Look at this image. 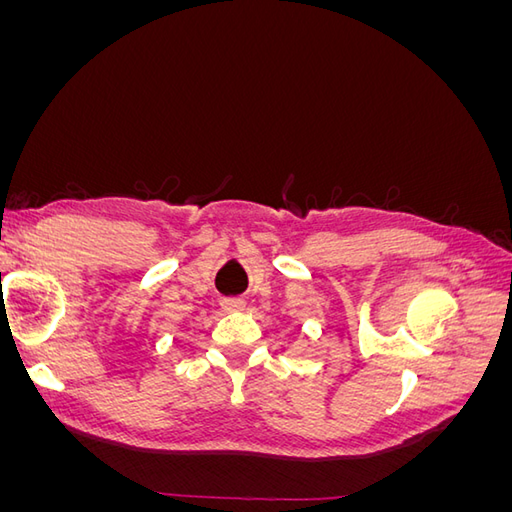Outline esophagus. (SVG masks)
I'll return each instance as SVG.
<instances>
[{
	"mask_svg": "<svg viewBox=\"0 0 512 512\" xmlns=\"http://www.w3.org/2000/svg\"><path fill=\"white\" fill-rule=\"evenodd\" d=\"M222 307L226 309V312H237V309H243V307H245V301H243L241 297L224 299V301H222Z\"/></svg>",
	"mask_w": 512,
	"mask_h": 512,
	"instance_id": "34e87169",
	"label": "esophagus"
}]
</instances>
